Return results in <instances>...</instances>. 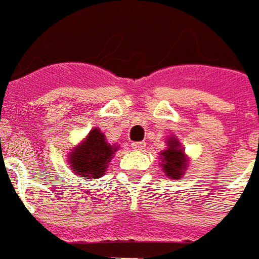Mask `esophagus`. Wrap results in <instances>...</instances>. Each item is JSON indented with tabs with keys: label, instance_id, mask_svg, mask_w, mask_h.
Listing matches in <instances>:
<instances>
[{
	"label": "esophagus",
	"instance_id": "34e87169",
	"mask_svg": "<svg viewBox=\"0 0 259 259\" xmlns=\"http://www.w3.org/2000/svg\"><path fill=\"white\" fill-rule=\"evenodd\" d=\"M131 147L134 150H143L146 147V143L145 142H134V143H131Z\"/></svg>",
	"mask_w": 259,
	"mask_h": 259
}]
</instances>
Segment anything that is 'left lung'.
Returning <instances> with one entry per match:
<instances>
[{"label":"left lung","mask_w":259,"mask_h":259,"mask_svg":"<svg viewBox=\"0 0 259 259\" xmlns=\"http://www.w3.org/2000/svg\"><path fill=\"white\" fill-rule=\"evenodd\" d=\"M159 155H162V162L165 175L170 179H180L182 175L184 174L186 168V158L183 154L182 149H179L178 139H169L168 149L164 150Z\"/></svg>","instance_id":"1"}]
</instances>
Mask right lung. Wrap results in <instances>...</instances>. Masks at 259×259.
<instances>
[{"label":"right lung","mask_w":259,"mask_h":259,"mask_svg":"<svg viewBox=\"0 0 259 259\" xmlns=\"http://www.w3.org/2000/svg\"><path fill=\"white\" fill-rule=\"evenodd\" d=\"M116 150L117 147L108 145L105 135L98 128L91 130L84 142L72 150L69 157L72 170H76L81 178H100Z\"/></svg>","instance_id":"add662e5"}]
</instances>
